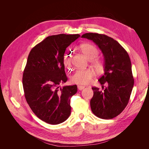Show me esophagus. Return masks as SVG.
<instances>
[{"label": "esophagus", "instance_id": "34e87169", "mask_svg": "<svg viewBox=\"0 0 149 149\" xmlns=\"http://www.w3.org/2000/svg\"><path fill=\"white\" fill-rule=\"evenodd\" d=\"M78 89H79V90H80V91H81V90H83L85 87L84 86H78Z\"/></svg>", "mask_w": 149, "mask_h": 149}]
</instances>
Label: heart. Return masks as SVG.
Instances as JSON below:
<instances>
[{"mask_svg":"<svg viewBox=\"0 0 149 149\" xmlns=\"http://www.w3.org/2000/svg\"><path fill=\"white\" fill-rule=\"evenodd\" d=\"M80 50L86 58L92 60V65L97 72H101L103 70V63L99 59H94L98 54V51L94 46L90 44H83L80 46ZM94 60H93V59ZM94 75V72L91 69L77 70L72 76L70 81L72 83L79 85L88 84Z\"/></svg>","mask_w":149,"mask_h":149,"instance_id":"obj_1","label":"heart"}]
</instances>
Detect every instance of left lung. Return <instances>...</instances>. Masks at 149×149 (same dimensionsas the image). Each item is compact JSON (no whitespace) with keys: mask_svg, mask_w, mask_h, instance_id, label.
I'll use <instances>...</instances> for the list:
<instances>
[{"mask_svg":"<svg viewBox=\"0 0 149 149\" xmlns=\"http://www.w3.org/2000/svg\"><path fill=\"white\" fill-rule=\"evenodd\" d=\"M81 37L94 42L104 59V73L98 79L102 90L92 88L93 95L90 102L91 110L100 118L112 119L127 106L134 87L129 54L118 42L104 34L89 33Z\"/></svg>","mask_w":149,"mask_h":149,"instance_id":"1","label":"left lung"}]
</instances>
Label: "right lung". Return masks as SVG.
<instances>
[{
    "instance_id": "add662e5",
    "label": "right lung",
    "mask_w": 149,
    "mask_h": 149,
    "mask_svg": "<svg viewBox=\"0 0 149 149\" xmlns=\"http://www.w3.org/2000/svg\"><path fill=\"white\" fill-rule=\"evenodd\" d=\"M80 36L61 34L46 37L30 51L23 74L25 97L39 119L50 124L66 121L70 114V100L77 92V85H60L68 78L64 54Z\"/></svg>"
}]
</instances>
